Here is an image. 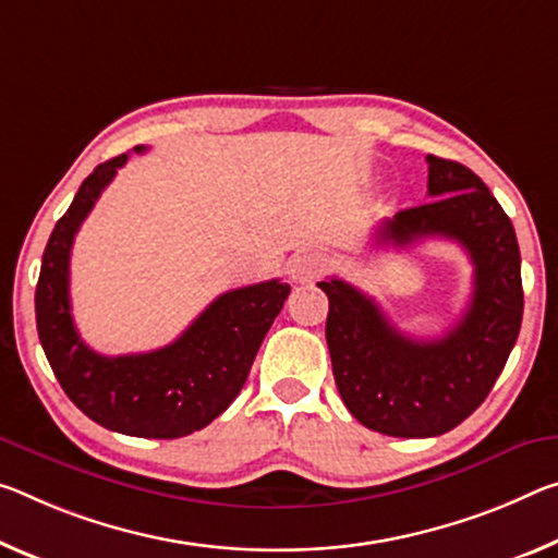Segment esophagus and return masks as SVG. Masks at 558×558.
I'll return each mask as SVG.
<instances>
[{
	"label": "esophagus",
	"mask_w": 558,
	"mask_h": 558,
	"mask_svg": "<svg viewBox=\"0 0 558 558\" xmlns=\"http://www.w3.org/2000/svg\"><path fill=\"white\" fill-rule=\"evenodd\" d=\"M327 268V255L323 253H300L290 260V276L298 282H313Z\"/></svg>",
	"instance_id": "esophagus-1"
}]
</instances>
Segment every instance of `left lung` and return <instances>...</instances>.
<instances>
[{"label":"left lung","instance_id":"8db88e82","mask_svg":"<svg viewBox=\"0 0 558 558\" xmlns=\"http://www.w3.org/2000/svg\"><path fill=\"white\" fill-rule=\"evenodd\" d=\"M432 201L383 220L379 245L407 247L449 238L470 253L472 300L437 340L397 330L373 298L350 282H317L330 300L325 338L344 407L367 429L390 437H437L480 407L507 365L524 315L514 226L470 168L427 156Z\"/></svg>","mask_w":558,"mask_h":558}]
</instances>
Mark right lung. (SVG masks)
Segmentation results:
<instances>
[{"instance_id": "obj_1", "label": "right lung", "mask_w": 558, "mask_h": 558, "mask_svg": "<svg viewBox=\"0 0 558 558\" xmlns=\"http://www.w3.org/2000/svg\"><path fill=\"white\" fill-rule=\"evenodd\" d=\"M126 161L129 154H121L96 166L57 220L34 295L37 330L61 390L88 420L129 437L175 439L214 422L243 390L290 286L268 280L228 290L161 350L119 357L94 352L74 325L69 258L78 226Z\"/></svg>"}]
</instances>
